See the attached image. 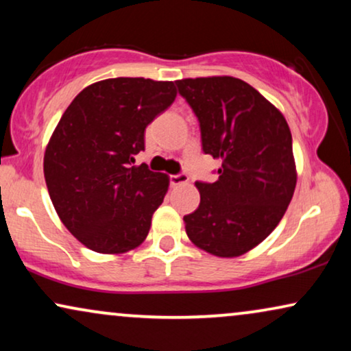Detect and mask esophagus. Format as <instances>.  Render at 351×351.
Segmentation results:
<instances>
[{"mask_svg": "<svg viewBox=\"0 0 351 351\" xmlns=\"http://www.w3.org/2000/svg\"><path fill=\"white\" fill-rule=\"evenodd\" d=\"M189 184V176L186 174H177V176H171V185H185Z\"/></svg>", "mask_w": 351, "mask_h": 351, "instance_id": "obj_1", "label": "esophagus"}]
</instances>
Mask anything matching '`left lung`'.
I'll return each mask as SVG.
<instances>
[{
	"instance_id": "obj_1",
	"label": "left lung",
	"mask_w": 351,
	"mask_h": 351,
	"mask_svg": "<svg viewBox=\"0 0 351 351\" xmlns=\"http://www.w3.org/2000/svg\"><path fill=\"white\" fill-rule=\"evenodd\" d=\"M199 119L206 155L222 161L214 184L196 182L201 201L185 215L190 241L215 257H239L280 223L297 167L286 118L246 81L204 76L176 81Z\"/></svg>"
}]
</instances>
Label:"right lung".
Returning <instances> with one entry per match:
<instances>
[{
    "label": "right lung",
    "mask_w": 351,
    "mask_h": 351,
    "mask_svg": "<svg viewBox=\"0 0 351 351\" xmlns=\"http://www.w3.org/2000/svg\"><path fill=\"white\" fill-rule=\"evenodd\" d=\"M176 95L174 81L108 78L62 114L46 145L45 179L62 223L90 251L123 254L145 241L169 176L132 166L134 155Z\"/></svg>",
    "instance_id": "obj_1"
}]
</instances>
